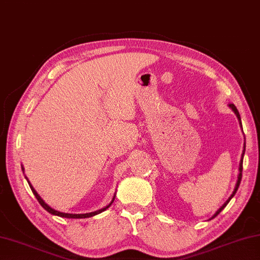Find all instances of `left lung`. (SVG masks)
Masks as SVG:
<instances>
[{
  "instance_id": "obj_1",
  "label": "left lung",
  "mask_w": 260,
  "mask_h": 260,
  "mask_svg": "<svg viewBox=\"0 0 260 260\" xmlns=\"http://www.w3.org/2000/svg\"><path fill=\"white\" fill-rule=\"evenodd\" d=\"M229 106L232 108V111H233L234 113H235V115H236V117H238V120H239V122H240V126L242 127V123H241V116H240V113H239V111H238V108L235 107V105L234 104H230ZM243 131V130H242ZM245 139V138H244ZM244 153H245V140H244V146H243V152H242V156H241V161H240V166H239V175H238V180H236V185H235V188H234V190H233V193L231 194V197L227 199V201L222 204V206L218 209V210L216 211V213L215 215H213L210 219H213V218L215 217H217L218 215H219V213L221 212V210L222 209H224L227 204H229V202L231 201L232 200V198L234 197L235 195V193L238 192V189H239V186H240V183H241V179H242V169H243V156H244Z\"/></svg>"
}]
</instances>
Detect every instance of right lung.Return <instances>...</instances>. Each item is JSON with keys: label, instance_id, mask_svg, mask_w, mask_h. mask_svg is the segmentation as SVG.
I'll use <instances>...</instances> for the list:
<instances>
[{"label": "right lung", "instance_id": "add662e5", "mask_svg": "<svg viewBox=\"0 0 260 260\" xmlns=\"http://www.w3.org/2000/svg\"><path fill=\"white\" fill-rule=\"evenodd\" d=\"M21 169H22V172H24V170H25V169H24V167H22V166H21ZM25 178H26V180H27V181H28V185H29V187H30V189H31V192H33V194L35 195V198L38 199V201L40 202L41 206H42V207L45 209V210H47L49 213H51V215L58 216V217H61V218H72V219H80V218H89V217H93V216L98 215V213L105 211V210H106V209H108L109 207H111V206H112V203L114 202V200H115V197H116V193H114V197H113V199H112L111 203L107 204V206L105 207V208H103V209H99V210H97V211L89 212V213H65V212H60V211L54 210V209H52L51 207L48 206V204L43 201V199L40 197L39 193L36 192V190L34 189V187H33V186H31V184H30V181L28 180V178H27L26 176H25Z\"/></svg>", "mask_w": 260, "mask_h": 260}]
</instances>
